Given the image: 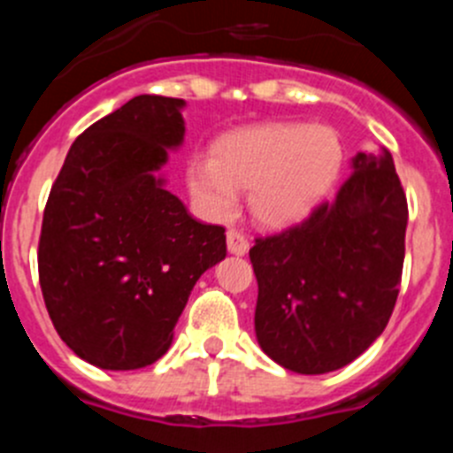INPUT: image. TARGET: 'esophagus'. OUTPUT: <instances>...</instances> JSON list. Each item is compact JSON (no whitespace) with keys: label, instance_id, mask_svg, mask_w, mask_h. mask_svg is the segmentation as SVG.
<instances>
[{"label":"esophagus","instance_id":"1","mask_svg":"<svg viewBox=\"0 0 453 453\" xmlns=\"http://www.w3.org/2000/svg\"><path fill=\"white\" fill-rule=\"evenodd\" d=\"M226 247H229L231 254L245 256L247 251H250V240L240 234L238 229H229L226 231Z\"/></svg>","mask_w":453,"mask_h":453}]
</instances>
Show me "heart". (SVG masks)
I'll use <instances>...</instances> for the list:
<instances>
[{"label": "heart", "instance_id": "b5f03b06", "mask_svg": "<svg viewBox=\"0 0 453 453\" xmlns=\"http://www.w3.org/2000/svg\"><path fill=\"white\" fill-rule=\"evenodd\" d=\"M342 163L345 145L334 127L270 122L224 135L215 158L195 156L188 163V186L206 218H234L238 190H247L256 222L286 229L319 206Z\"/></svg>", "mask_w": 453, "mask_h": 453}]
</instances>
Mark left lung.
Listing matches in <instances>:
<instances>
[{
	"label": "left lung",
	"mask_w": 453,
	"mask_h": 453,
	"mask_svg": "<svg viewBox=\"0 0 453 453\" xmlns=\"http://www.w3.org/2000/svg\"><path fill=\"white\" fill-rule=\"evenodd\" d=\"M408 203L390 151L351 158L334 202L302 224L256 238V340L297 374H326L386 329L403 267Z\"/></svg>",
	"instance_id": "1"
}]
</instances>
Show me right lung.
<instances>
[{
    "instance_id": "obj_1",
    "label": "right lung",
    "mask_w": 453,
    "mask_h": 453,
    "mask_svg": "<svg viewBox=\"0 0 453 453\" xmlns=\"http://www.w3.org/2000/svg\"><path fill=\"white\" fill-rule=\"evenodd\" d=\"M183 99L138 95L88 127L42 215L38 274L47 313L79 358L138 370L170 349L199 276L226 256L158 170L186 135Z\"/></svg>"
}]
</instances>
